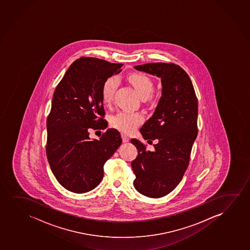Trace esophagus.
I'll return each instance as SVG.
<instances>
[{
    "label": "esophagus",
    "mask_w": 250,
    "mask_h": 250,
    "mask_svg": "<svg viewBox=\"0 0 250 250\" xmlns=\"http://www.w3.org/2000/svg\"><path fill=\"white\" fill-rule=\"evenodd\" d=\"M122 138H123V141H124V143H127V142H129V138L126 136V135H125V134H122Z\"/></svg>",
    "instance_id": "esophagus-1"
}]
</instances>
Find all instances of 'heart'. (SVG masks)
Listing matches in <instances>:
<instances>
[{"label":"heart","mask_w":250,"mask_h":250,"mask_svg":"<svg viewBox=\"0 0 250 250\" xmlns=\"http://www.w3.org/2000/svg\"><path fill=\"white\" fill-rule=\"evenodd\" d=\"M128 80L142 100H146L153 93V83L146 76L142 74H131ZM117 86L118 78L117 77H110L104 81L102 87V98L104 103L111 102ZM143 122L144 117L141 114L129 111H120L111 119L112 126L125 133H133Z\"/></svg>","instance_id":"1"}]
</instances>
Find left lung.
I'll return each mask as SVG.
<instances>
[{"label": "left lung", "instance_id": "8db88e82", "mask_svg": "<svg viewBox=\"0 0 250 250\" xmlns=\"http://www.w3.org/2000/svg\"><path fill=\"white\" fill-rule=\"evenodd\" d=\"M134 69L161 78L160 100L140 128L144 140H157L155 150H146L139 140H131L139 150L131 163L136 176L134 187L144 196L159 198L175 189L189 164L197 136V99L190 77L179 65L149 63Z\"/></svg>", "mask_w": 250, "mask_h": 250}]
</instances>
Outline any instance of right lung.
<instances>
[{"mask_svg": "<svg viewBox=\"0 0 250 250\" xmlns=\"http://www.w3.org/2000/svg\"><path fill=\"white\" fill-rule=\"evenodd\" d=\"M123 63L96 58H81L67 70L54 91L47 117V157L59 183L75 193L100 185L104 165L122 144L120 133L108 128L100 140L90 128L104 129L102 87L107 78L122 71Z\"/></svg>", "mask_w": 250, "mask_h": 250, "instance_id": "right-lung-1", "label": "right lung"}]
</instances>
